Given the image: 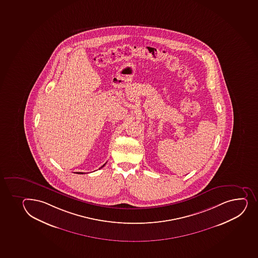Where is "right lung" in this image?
Wrapping results in <instances>:
<instances>
[{"instance_id":"right-lung-1","label":"right lung","mask_w":258,"mask_h":258,"mask_svg":"<svg viewBox=\"0 0 258 258\" xmlns=\"http://www.w3.org/2000/svg\"><path fill=\"white\" fill-rule=\"evenodd\" d=\"M105 164H106V163H105ZM105 164H104L103 166H102V167H104V166H105ZM80 173V174H82L83 173Z\"/></svg>"}]
</instances>
